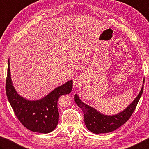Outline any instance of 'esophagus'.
I'll return each mask as SVG.
<instances>
[{"mask_svg": "<svg viewBox=\"0 0 149 149\" xmlns=\"http://www.w3.org/2000/svg\"><path fill=\"white\" fill-rule=\"evenodd\" d=\"M73 84H74V86H80L81 84H82V78H81V77H76L73 80Z\"/></svg>", "mask_w": 149, "mask_h": 149, "instance_id": "1", "label": "esophagus"}]
</instances>
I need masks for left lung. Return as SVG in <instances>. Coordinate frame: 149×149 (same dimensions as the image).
Instances as JSON below:
<instances>
[{
	"mask_svg": "<svg viewBox=\"0 0 149 149\" xmlns=\"http://www.w3.org/2000/svg\"><path fill=\"white\" fill-rule=\"evenodd\" d=\"M145 80H143V84ZM143 91V85L142 86L141 91L133 102L123 111L113 116H106L100 113L96 109L83 102L77 94L74 95V100L76 104L84 112V122L87 128L89 131L95 134L108 133L116 130L130 119L135 110Z\"/></svg>",
	"mask_w": 149,
	"mask_h": 149,
	"instance_id": "obj_1",
	"label": "left lung"
}]
</instances>
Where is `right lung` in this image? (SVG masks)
Listing matches in <instances>:
<instances>
[{"label":"right lung","instance_id":"add662e5","mask_svg":"<svg viewBox=\"0 0 149 149\" xmlns=\"http://www.w3.org/2000/svg\"><path fill=\"white\" fill-rule=\"evenodd\" d=\"M72 89V80H69L40 100L24 99L17 93L13 86L8 60L6 83L8 99L19 121L31 131L47 134L54 130L59 120L58 100L61 95L70 93Z\"/></svg>","mask_w":149,"mask_h":149}]
</instances>
